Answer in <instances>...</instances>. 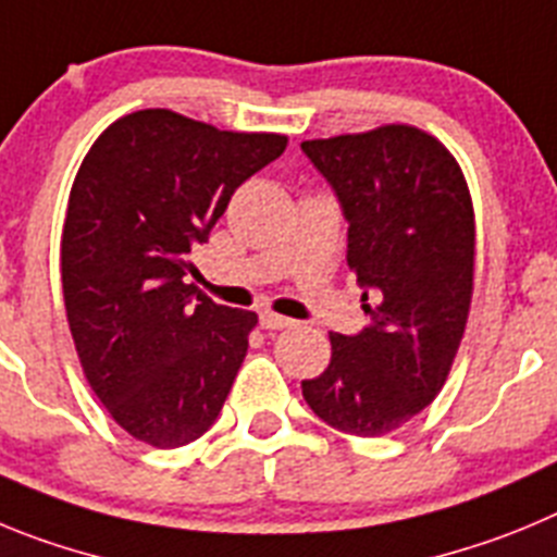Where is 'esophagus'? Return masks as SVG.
I'll use <instances>...</instances> for the list:
<instances>
[{"instance_id":"obj_1","label":"esophagus","mask_w":557,"mask_h":557,"mask_svg":"<svg viewBox=\"0 0 557 557\" xmlns=\"http://www.w3.org/2000/svg\"><path fill=\"white\" fill-rule=\"evenodd\" d=\"M290 319H285V315H280V313H272V310H263V313H260V327L263 330H285V327H290Z\"/></svg>"}]
</instances>
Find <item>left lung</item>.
<instances>
[{
  "mask_svg": "<svg viewBox=\"0 0 557 557\" xmlns=\"http://www.w3.org/2000/svg\"><path fill=\"white\" fill-rule=\"evenodd\" d=\"M347 219V263L372 322L330 333L333 358L302 397L349 435L391 433L428 408L466 330L474 210L453 154L408 124L302 141Z\"/></svg>",
  "mask_w": 557,
  "mask_h": 557,
  "instance_id": "obj_1",
  "label": "left lung"
}]
</instances>
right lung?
Here are the masks:
<instances>
[{"mask_svg": "<svg viewBox=\"0 0 557 557\" xmlns=\"http://www.w3.org/2000/svg\"><path fill=\"white\" fill-rule=\"evenodd\" d=\"M285 144L152 108L85 154L60 242L63 299L85 377L133 438L174 449L216 422L258 315L197 294L188 255Z\"/></svg>", "mask_w": 557, "mask_h": 557, "instance_id": "obj_1", "label": "right lung"}]
</instances>
